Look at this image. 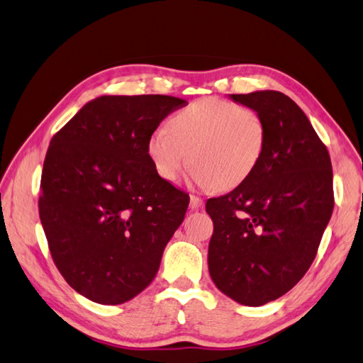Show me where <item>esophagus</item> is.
<instances>
[{"mask_svg": "<svg viewBox=\"0 0 363 363\" xmlns=\"http://www.w3.org/2000/svg\"><path fill=\"white\" fill-rule=\"evenodd\" d=\"M201 208H203V200H201V198L191 195L190 196V209L191 211H198V209H201Z\"/></svg>", "mask_w": 363, "mask_h": 363, "instance_id": "esophagus-1", "label": "esophagus"}]
</instances>
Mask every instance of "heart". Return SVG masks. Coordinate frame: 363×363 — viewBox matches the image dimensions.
I'll return each mask as SVG.
<instances>
[{"label": "heart", "instance_id": "1", "mask_svg": "<svg viewBox=\"0 0 363 363\" xmlns=\"http://www.w3.org/2000/svg\"><path fill=\"white\" fill-rule=\"evenodd\" d=\"M266 147V125L257 111L208 97L177 111L169 127L155 129L147 154L163 181L179 179L190 162L201 189L230 190L247 181Z\"/></svg>", "mask_w": 363, "mask_h": 363}]
</instances>
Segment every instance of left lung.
<instances>
[{
  "mask_svg": "<svg viewBox=\"0 0 363 363\" xmlns=\"http://www.w3.org/2000/svg\"><path fill=\"white\" fill-rule=\"evenodd\" d=\"M230 99L264 121L266 147L247 181L206 203L214 222L208 264L223 294L259 307L286 294L313 262L333 211L332 163L308 118L283 92Z\"/></svg>",
  "mask_w": 363,
  "mask_h": 363,
  "instance_id": "left-lung-1",
  "label": "left lung"
}]
</instances>
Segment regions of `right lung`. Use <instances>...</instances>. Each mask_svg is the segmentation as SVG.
<instances>
[{
    "label": "right lung",
    "instance_id": "add662e5",
    "mask_svg": "<svg viewBox=\"0 0 363 363\" xmlns=\"http://www.w3.org/2000/svg\"><path fill=\"white\" fill-rule=\"evenodd\" d=\"M186 101L101 96L50 141L39 216L56 267L102 305L133 299L159 271L190 198L163 181L147 154L159 124Z\"/></svg>",
    "mask_w": 363,
    "mask_h": 363
}]
</instances>
